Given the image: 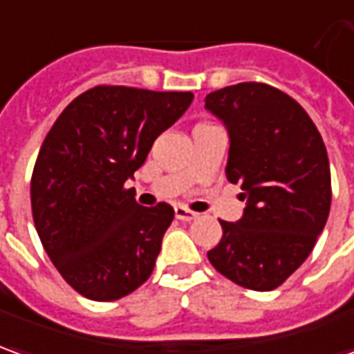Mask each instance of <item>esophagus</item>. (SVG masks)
I'll return each instance as SVG.
<instances>
[{
  "label": "esophagus",
  "instance_id": "obj_1",
  "mask_svg": "<svg viewBox=\"0 0 354 354\" xmlns=\"http://www.w3.org/2000/svg\"><path fill=\"white\" fill-rule=\"evenodd\" d=\"M174 215H176V218H180V221H194V218L197 217V213H194L192 209L182 207V205H178V207L174 209Z\"/></svg>",
  "mask_w": 354,
  "mask_h": 354
}]
</instances>
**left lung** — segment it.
I'll return each mask as SVG.
<instances>
[{"mask_svg": "<svg viewBox=\"0 0 354 354\" xmlns=\"http://www.w3.org/2000/svg\"><path fill=\"white\" fill-rule=\"evenodd\" d=\"M205 108L227 126V178L246 201L238 223L221 221L223 238L207 258L240 287L273 290L304 263L326 227L331 174L324 139L295 98L266 83L218 88Z\"/></svg>", "mask_w": 354, "mask_h": 354, "instance_id": "left-lung-1", "label": "left lung"}]
</instances>
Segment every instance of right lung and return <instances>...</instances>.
Here are the masks:
<instances>
[{"label": "right lung", "instance_id": "1", "mask_svg": "<svg viewBox=\"0 0 354 354\" xmlns=\"http://www.w3.org/2000/svg\"><path fill=\"white\" fill-rule=\"evenodd\" d=\"M192 100V93L98 85L48 131L30 180L32 218L48 258L79 295L110 302L151 277L174 209L141 207L126 182Z\"/></svg>", "mask_w": 354, "mask_h": 354}]
</instances>
